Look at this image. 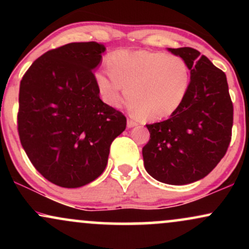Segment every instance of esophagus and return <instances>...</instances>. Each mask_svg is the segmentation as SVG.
Segmentation results:
<instances>
[{
    "instance_id": "34e87169",
    "label": "esophagus",
    "mask_w": 249,
    "mask_h": 249,
    "mask_svg": "<svg viewBox=\"0 0 249 249\" xmlns=\"http://www.w3.org/2000/svg\"><path fill=\"white\" fill-rule=\"evenodd\" d=\"M137 125H138V123H137V122L132 121V119H127V127H128V128L137 126Z\"/></svg>"
}]
</instances>
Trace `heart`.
<instances>
[{"instance_id": "obj_1", "label": "heart", "mask_w": 249, "mask_h": 249, "mask_svg": "<svg viewBox=\"0 0 249 249\" xmlns=\"http://www.w3.org/2000/svg\"><path fill=\"white\" fill-rule=\"evenodd\" d=\"M107 65L110 71L98 70L95 75L103 102L118 107L126 92L131 112L147 121H160L176 113L190 90V69L179 56L118 50L108 56Z\"/></svg>"}]
</instances>
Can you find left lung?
Returning a JSON list of instances; mask_svg holds the SVG:
<instances>
[{"instance_id": "8db88e82", "label": "left lung", "mask_w": 249, "mask_h": 249, "mask_svg": "<svg viewBox=\"0 0 249 249\" xmlns=\"http://www.w3.org/2000/svg\"><path fill=\"white\" fill-rule=\"evenodd\" d=\"M168 51L181 57L191 85L181 107L170 118L148 124L142 147L145 170L158 181L186 185L202 179L226 154L233 126V104L224 71L193 48Z\"/></svg>"}]
</instances>
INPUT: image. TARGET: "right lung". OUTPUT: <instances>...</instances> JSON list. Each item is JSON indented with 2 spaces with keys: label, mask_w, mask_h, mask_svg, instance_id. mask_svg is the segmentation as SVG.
Wrapping results in <instances>:
<instances>
[{
  "label": "right lung",
  "mask_w": 249,
  "mask_h": 249,
  "mask_svg": "<svg viewBox=\"0 0 249 249\" xmlns=\"http://www.w3.org/2000/svg\"><path fill=\"white\" fill-rule=\"evenodd\" d=\"M105 47L69 43L47 51L19 85V141L31 164L61 187H82L105 170L126 118L99 98L95 70Z\"/></svg>",
  "instance_id": "add662e5"
}]
</instances>
